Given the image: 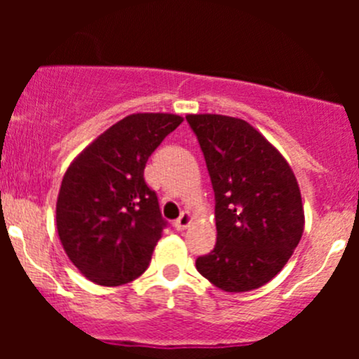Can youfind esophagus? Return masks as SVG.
I'll use <instances>...</instances> for the list:
<instances>
[{
  "label": "esophagus",
  "mask_w": 359,
  "mask_h": 359,
  "mask_svg": "<svg viewBox=\"0 0 359 359\" xmlns=\"http://www.w3.org/2000/svg\"><path fill=\"white\" fill-rule=\"evenodd\" d=\"M191 222H193V215H191L189 212H182L179 219L173 222V227H175L177 231H184L191 226Z\"/></svg>",
  "instance_id": "1"
}]
</instances>
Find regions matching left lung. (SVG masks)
Wrapping results in <instances>:
<instances>
[{
    "label": "left lung",
    "instance_id": "obj_1",
    "mask_svg": "<svg viewBox=\"0 0 359 359\" xmlns=\"http://www.w3.org/2000/svg\"><path fill=\"white\" fill-rule=\"evenodd\" d=\"M215 193L217 245L196 269L224 292H250L285 267L304 233L299 182L283 154L250 123L187 114Z\"/></svg>",
    "mask_w": 359,
    "mask_h": 359
}]
</instances>
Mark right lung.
Returning a JSON list of instances; mask_svg holds the SVG:
<instances>
[{"mask_svg":"<svg viewBox=\"0 0 359 359\" xmlns=\"http://www.w3.org/2000/svg\"><path fill=\"white\" fill-rule=\"evenodd\" d=\"M182 121L168 112L126 116L86 146L64 173L57 231L69 260L93 283H130L149 266L166 222L144 168Z\"/></svg>","mask_w":359,"mask_h":359,"instance_id":"1","label":"right lung"}]
</instances>
